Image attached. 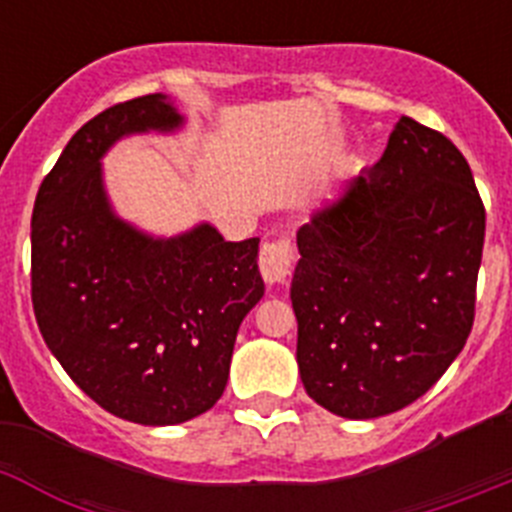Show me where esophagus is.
<instances>
[{"mask_svg": "<svg viewBox=\"0 0 512 512\" xmlns=\"http://www.w3.org/2000/svg\"><path fill=\"white\" fill-rule=\"evenodd\" d=\"M295 261V246L289 238H277L261 246L259 269L266 284H287Z\"/></svg>", "mask_w": 512, "mask_h": 512, "instance_id": "34e87169", "label": "esophagus"}]
</instances>
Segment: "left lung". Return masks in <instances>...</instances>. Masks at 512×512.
I'll use <instances>...</instances> for the list:
<instances>
[{
    "label": "left lung",
    "mask_w": 512,
    "mask_h": 512,
    "mask_svg": "<svg viewBox=\"0 0 512 512\" xmlns=\"http://www.w3.org/2000/svg\"><path fill=\"white\" fill-rule=\"evenodd\" d=\"M482 246L467 158L400 117L377 164L297 230L289 295L307 395L369 420L431 390L472 333Z\"/></svg>",
    "instance_id": "1"
}]
</instances>
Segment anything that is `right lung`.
Instances as JSON below:
<instances>
[{
    "label": "right lung",
    "instance_id": "right-lung-1",
    "mask_svg": "<svg viewBox=\"0 0 512 512\" xmlns=\"http://www.w3.org/2000/svg\"><path fill=\"white\" fill-rule=\"evenodd\" d=\"M164 94L99 112L35 197L30 287L45 343L99 408L140 425L207 413L225 392L235 336L264 297L259 238L200 225L153 241L112 215L99 158L117 138L174 130Z\"/></svg>",
    "mask_w": 512,
    "mask_h": 512
}]
</instances>
